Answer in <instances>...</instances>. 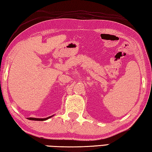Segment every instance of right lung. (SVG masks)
<instances>
[{
    "instance_id": "right-lung-1",
    "label": "right lung",
    "mask_w": 152,
    "mask_h": 152,
    "mask_svg": "<svg viewBox=\"0 0 152 152\" xmlns=\"http://www.w3.org/2000/svg\"><path fill=\"white\" fill-rule=\"evenodd\" d=\"M53 116V115H52ZM52 116H50V117H48L47 118H43V119H39V118H33V117H29V118H27L29 120H33V121H45L48 119H50V118L52 117Z\"/></svg>"
}]
</instances>
